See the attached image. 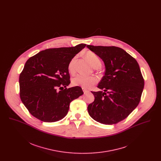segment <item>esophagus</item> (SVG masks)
I'll list each match as a JSON object with an SVG mask.
<instances>
[{
    "mask_svg": "<svg viewBox=\"0 0 161 161\" xmlns=\"http://www.w3.org/2000/svg\"><path fill=\"white\" fill-rule=\"evenodd\" d=\"M83 92H84V94H86V93H87L88 92H89V91H88V90H87V89H83Z\"/></svg>",
    "mask_w": 161,
    "mask_h": 161,
    "instance_id": "34e87169",
    "label": "esophagus"
}]
</instances>
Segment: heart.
Listing matches in <instances>:
<instances>
[{
  "label": "heart",
  "mask_w": 161,
  "mask_h": 161,
  "mask_svg": "<svg viewBox=\"0 0 161 161\" xmlns=\"http://www.w3.org/2000/svg\"><path fill=\"white\" fill-rule=\"evenodd\" d=\"M86 57L90 61L93 67L99 68L101 66V61L99 57L92 51H87L86 54ZM77 57H74L70 61L68 64V69L70 73H74L75 70V64ZM98 82V80L95 77H87L81 74H78L72 80V83L74 86H81L84 89H90L94 84Z\"/></svg>",
  "instance_id": "obj_1"
}]
</instances>
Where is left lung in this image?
<instances>
[{
    "mask_svg": "<svg viewBox=\"0 0 161 161\" xmlns=\"http://www.w3.org/2000/svg\"><path fill=\"white\" fill-rule=\"evenodd\" d=\"M87 47L103 60L106 68L97 86L101 91H92L95 100L89 104L88 113L101 124L119 123L130 115L141 100L144 80L138 62L118 47Z\"/></svg>",
    "mask_w": 161,
    "mask_h": 161,
    "instance_id": "1",
    "label": "left lung"
}]
</instances>
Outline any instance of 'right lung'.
<instances>
[{"instance_id":"add662e5","label":"right lung","mask_w":161,"mask_h":161,"mask_svg":"<svg viewBox=\"0 0 161 161\" xmlns=\"http://www.w3.org/2000/svg\"><path fill=\"white\" fill-rule=\"evenodd\" d=\"M86 46L47 49L30 57L19 77L20 97L31 115L42 121L55 122L68 114L72 101L83 94L70 84L68 64Z\"/></svg>"}]
</instances>
